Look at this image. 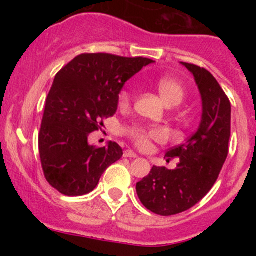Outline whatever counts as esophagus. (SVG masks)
Segmentation results:
<instances>
[{"instance_id":"esophagus-1","label":"esophagus","mask_w":256,"mask_h":256,"mask_svg":"<svg viewBox=\"0 0 256 256\" xmlns=\"http://www.w3.org/2000/svg\"><path fill=\"white\" fill-rule=\"evenodd\" d=\"M124 157H128V158H136L138 154L134 151H131V150H125V151H124Z\"/></svg>"}]
</instances>
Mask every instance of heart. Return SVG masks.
<instances>
[{"label":"heart","instance_id":"b5f03b06","mask_svg":"<svg viewBox=\"0 0 256 256\" xmlns=\"http://www.w3.org/2000/svg\"><path fill=\"white\" fill-rule=\"evenodd\" d=\"M156 86L164 104L168 106H176L184 99L186 90L182 82L171 76H162L156 80ZM132 100V89L130 86H124L118 95V105L120 109L130 106ZM124 135L128 136L138 148H148L154 141L162 142L166 140V131L157 126L131 125L126 126L122 130Z\"/></svg>","mask_w":256,"mask_h":256}]
</instances>
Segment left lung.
Listing matches in <instances>:
<instances>
[{
    "mask_svg": "<svg viewBox=\"0 0 256 256\" xmlns=\"http://www.w3.org/2000/svg\"><path fill=\"white\" fill-rule=\"evenodd\" d=\"M194 76L202 95L203 114L198 130L187 142L166 152L178 157L174 170L152 167L136 184L141 203L158 216H174L197 204L218 180L229 150L232 108L216 78L204 68L182 63Z\"/></svg>",
    "mask_w": 256,
    "mask_h": 256,
    "instance_id": "obj_1",
    "label": "left lung"
}]
</instances>
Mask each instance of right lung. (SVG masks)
I'll list each match as a JSON object with an SVG mask.
<instances>
[{
    "label": "right lung",
    "instance_id": "1",
    "mask_svg": "<svg viewBox=\"0 0 256 256\" xmlns=\"http://www.w3.org/2000/svg\"><path fill=\"white\" fill-rule=\"evenodd\" d=\"M151 59L82 53L56 73L46 99L38 135L46 180L62 194L92 192L105 170L121 158L116 142L89 146L88 136L104 126L118 109V95L125 82Z\"/></svg>",
    "mask_w": 256,
    "mask_h": 256
}]
</instances>
